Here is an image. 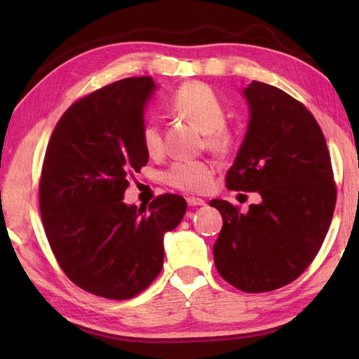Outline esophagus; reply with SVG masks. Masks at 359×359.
Segmentation results:
<instances>
[{"label": "esophagus", "mask_w": 359, "mask_h": 359, "mask_svg": "<svg viewBox=\"0 0 359 359\" xmlns=\"http://www.w3.org/2000/svg\"><path fill=\"white\" fill-rule=\"evenodd\" d=\"M187 203H188V205H193V208H196V205H204V204H205L204 199H201V198H194V196L187 198Z\"/></svg>", "instance_id": "esophagus-1"}]
</instances>
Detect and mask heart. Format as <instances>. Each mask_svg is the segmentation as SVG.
<instances>
[{"label": "heart", "mask_w": 359, "mask_h": 359, "mask_svg": "<svg viewBox=\"0 0 359 359\" xmlns=\"http://www.w3.org/2000/svg\"><path fill=\"white\" fill-rule=\"evenodd\" d=\"M171 107L185 115L199 130L208 135L212 149H222L228 144V131L224 130V109L217 95L201 82H188L175 90ZM141 139L149 155H158L163 150L160 126L155 118L144 121ZM214 166L209 161H179L174 163L166 174V180L174 188L188 193H203L210 187Z\"/></svg>", "instance_id": "obj_1"}]
</instances>
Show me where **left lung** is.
I'll use <instances>...</instances> for the list:
<instances>
[{
    "label": "left lung",
    "instance_id": "8db88e82",
    "mask_svg": "<svg viewBox=\"0 0 359 359\" xmlns=\"http://www.w3.org/2000/svg\"><path fill=\"white\" fill-rule=\"evenodd\" d=\"M242 95L248 125L226 187L258 191L261 201L245 214L223 199L210 201L223 218L214 261L233 287L264 293L293 282L317 257L336 185L323 133L299 101L257 81Z\"/></svg>",
    "mask_w": 359,
    "mask_h": 359
}]
</instances>
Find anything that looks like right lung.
Wrapping results in <instances>:
<instances>
[{
    "label": "right lung",
    "instance_id": "1",
    "mask_svg": "<svg viewBox=\"0 0 359 359\" xmlns=\"http://www.w3.org/2000/svg\"><path fill=\"white\" fill-rule=\"evenodd\" d=\"M156 88L151 77H130L77 101L42 166L39 209L52 252L72 282L109 299H130L155 280L165 234L187 212L179 194L158 196L150 214L123 203L128 175L149 161L141 131Z\"/></svg>",
    "mask_w": 359,
    "mask_h": 359
}]
</instances>
